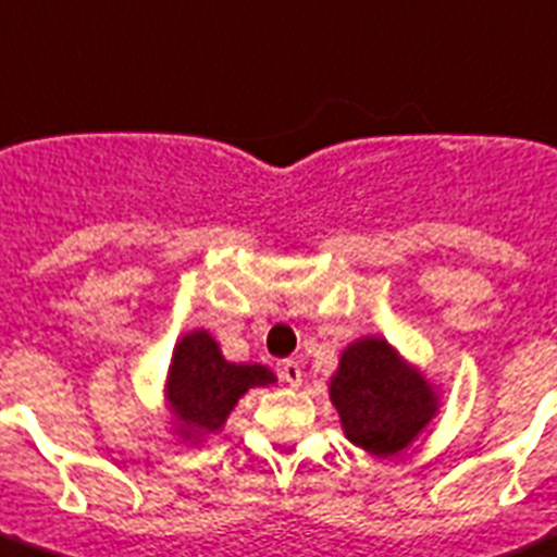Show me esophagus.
I'll return each instance as SVG.
<instances>
[{
  "instance_id": "esophagus-1",
  "label": "esophagus",
  "mask_w": 557,
  "mask_h": 557,
  "mask_svg": "<svg viewBox=\"0 0 557 557\" xmlns=\"http://www.w3.org/2000/svg\"><path fill=\"white\" fill-rule=\"evenodd\" d=\"M280 376H283V382H288L290 387H299V384H302V368L294 360H283L280 362Z\"/></svg>"
}]
</instances>
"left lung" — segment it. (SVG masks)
<instances>
[{"instance_id":"obj_1","label":"left lung","mask_w":557,"mask_h":557,"mask_svg":"<svg viewBox=\"0 0 557 557\" xmlns=\"http://www.w3.org/2000/svg\"><path fill=\"white\" fill-rule=\"evenodd\" d=\"M330 398L349 443L373 456L401 454L440 407L434 384L384 337H360L343 351Z\"/></svg>"}]
</instances>
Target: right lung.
<instances>
[{"mask_svg": "<svg viewBox=\"0 0 557 557\" xmlns=\"http://www.w3.org/2000/svg\"><path fill=\"white\" fill-rule=\"evenodd\" d=\"M267 366L227 362L220 343L206 330H195L178 341L168 371V404L186 440H202L225 425L227 414L249 387L274 384Z\"/></svg>", "mask_w": 557, "mask_h": 557, "instance_id": "1", "label": "right lung"}]
</instances>
